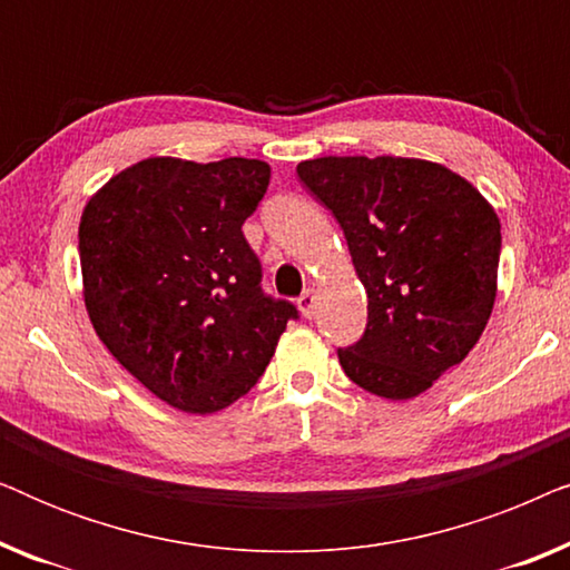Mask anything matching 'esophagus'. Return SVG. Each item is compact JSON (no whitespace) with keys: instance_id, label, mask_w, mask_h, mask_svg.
Listing matches in <instances>:
<instances>
[{"instance_id":"1","label":"esophagus","mask_w":570,"mask_h":570,"mask_svg":"<svg viewBox=\"0 0 570 570\" xmlns=\"http://www.w3.org/2000/svg\"><path fill=\"white\" fill-rule=\"evenodd\" d=\"M314 306H316V295H314V291H303L301 298H298L301 314L306 316V318H311V316H314Z\"/></svg>"}]
</instances>
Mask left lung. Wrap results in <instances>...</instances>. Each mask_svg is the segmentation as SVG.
Listing matches in <instances>:
<instances>
[{
  "instance_id": "obj_1",
  "label": "left lung",
  "mask_w": 570,
  "mask_h": 570,
  "mask_svg": "<svg viewBox=\"0 0 570 570\" xmlns=\"http://www.w3.org/2000/svg\"><path fill=\"white\" fill-rule=\"evenodd\" d=\"M301 181L345 230L368 298L361 342L340 350L347 379L384 400L428 392L478 345L493 314L501 220L441 163L326 155L298 163Z\"/></svg>"
}]
</instances>
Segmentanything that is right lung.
<instances>
[{"mask_svg":"<svg viewBox=\"0 0 570 570\" xmlns=\"http://www.w3.org/2000/svg\"><path fill=\"white\" fill-rule=\"evenodd\" d=\"M252 158H145L80 217L82 298L116 361L170 407L213 415L267 368L295 308L262 293L240 230L269 186Z\"/></svg>","mask_w":570,"mask_h":570,"instance_id":"right-lung-1","label":"right lung"}]
</instances>
